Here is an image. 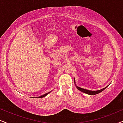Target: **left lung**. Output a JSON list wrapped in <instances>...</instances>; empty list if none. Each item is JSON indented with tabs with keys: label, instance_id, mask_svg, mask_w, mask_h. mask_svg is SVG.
Instances as JSON below:
<instances>
[{
	"label": "left lung",
	"instance_id": "obj_1",
	"mask_svg": "<svg viewBox=\"0 0 123 123\" xmlns=\"http://www.w3.org/2000/svg\"><path fill=\"white\" fill-rule=\"evenodd\" d=\"M74 83H75V86H76L77 88L80 91L83 92V93H87L88 94V95H96V94H98L99 93H100L101 92H102V91H104L105 90V88H106L107 87H108V86H107V87H105V88L101 89V90H97V91H90V90H86V89H84V88H80V87H78L77 86H76L75 85V79L74 78Z\"/></svg>",
	"mask_w": 123,
	"mask_h": 123
}]
</instances>
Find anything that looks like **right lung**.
Wrapping results in <instances>:
<instances>
[{
    "instance_id": "1",
    "label": "right lung",
    "mask_w": 123,
    "mask_h": 123,
    "mask_svg": "<svg viewBox=\"0 0 123 123\" xmlns=\"http://www.w3.org/2000/svg\"><path fill=\"white\" fill-rule=\"evenodd\" d=\"M50 92H49L48 93H46L44 94V95H42V96H39V97H36V98H42V97H44L46 96L47 95H48V94ZM32 98H33V97H32Z\"/></svg>"
}]
</instances>
